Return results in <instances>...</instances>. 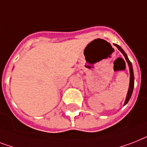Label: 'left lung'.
I'll list each match as a JSON object with an SVG mask.
<instances>
[{"label": "left lung", "mask_w": 147, "mask_h": 147, "mask_svg": "<svg viewBox=\"0 0 147 147\" xmlns=\"http://www.w3.org/2000/svg\"><path fill=\"white\" fill-rule=\"evenodd\" d=\"M115 47H116L117 48L119 49V51H121L122 54L124 55V57H125V59H126V61H127V64H128V66H129V69H130V84H129V88H128V91H127V96H126V100H125V102L124 104L126 105L129 101L130 98H131V96L132 95V93H133V90H134V71H133V67H132L131 63L128 59V57H127V54L125 53V51L122 50L121 47L119 46L116 44H114Z\"/></svg>", "instance_id": "left-lung-1"}]
</instances>
